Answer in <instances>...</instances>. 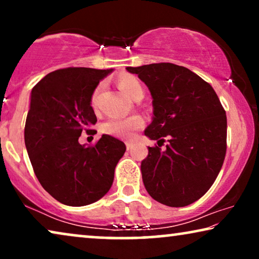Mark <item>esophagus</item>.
I'll use <instances>...</instances> for the list:
<instances>
[{
  "mask_svg": "<svg viewBox=\"0 0 259 259\" xmlns=\"http://www.w3.org/2000/svg\"><path fill=\"white\" fill-rule=\"evenodd\" d=\"M126 147H127V151H131L133 148V144L132 143H128V141H127Z\"/></svg>",
  "mask_w": 259,
  "mask_h": 259,
  "instance_id": "esophagus-1",
  "label": "esophagus"
}]
</instances>
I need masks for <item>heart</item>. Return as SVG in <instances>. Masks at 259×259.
<instances>
[{
	"mask_svg": "<svg viewBox=\"0 0 259 259\" xmlns=\"http://www.w3.org/2000/svg\"><path fill=\"white\" fill-rule=\"evenodd\" d=\"M118 86L126 95L136 100L137 98L144 97V86L141 81L137 76L131 74H123L118 77ZM101 86L97 87L92 97V105H95L99 92ZM144 126V119L140 115H130V116H111L102 125V131L109 136L119 138H132L137 130Z\"/></svg>",
	"mask_w": 259,
	"mask_h": 259,
	"instance_id": "b5f03b06",
	"label": "heart"
}]
</instances>
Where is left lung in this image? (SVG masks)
<instances>
[{
  "label": "left lung",
  "instance_id": "left-lung-1",
  "mask_svg": "<svg viewBox=\"0 0 259 259\" xmlns=\"http://www.w3.org/2000/svg\"><path fill=\"white\" fill-rule=\"evenodd\" d=\"M151 92L153 120L145 136L166 148L148 147L141 161L145 189L159 203L182 207L207 192L226 153V114L213 88L196 73L168 62L127 67Z\"/></svg>",
  "mask_w": 259,
  "mask_h": 259
}]
</instances>
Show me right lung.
Returning a JSON list of instances; mask_svg holds the SVG:
<instances>
[{
    "instance_id": "right-lung-1",
    "label": "right lung",
    "mask_w": 259,
    "mask_h": 259,
    "mask_svg": "<svg viewBox=\"0 0 259 259\" xmlns=\"http://www.w3.org/2000/svg\"><path fill=\"white\" fill-rule=\"evenodd\" d=\"M113 69L69 67L35 84L24 126V143L35 176L60 203L84 206L105 196L115 166L126 151L122 141L104 134L94 146L79 143L97 116L94 90Z\"/></svg>"
}]
</instances>
